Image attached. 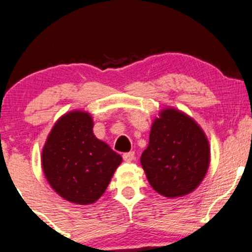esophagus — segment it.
<instances>
[{
	"instance_id": "1",
	"label": "esophagus",
	"mask_w": 252,
	"mask_h": 252,
	"mask_svg": "<svg viewBox=\"0 0 252 252\" xmlns=\"http://www.w3.org/2000/svg\"><path fill=\"white\" fill-rule=\"evenodd\" d=\"M134 152L130 151V152H126V154H123V159L126 162H131L134 159Z\"/></svg>"
}]
</instances>
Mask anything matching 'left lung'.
I'll return each instance as SVG.
<instances>
[{"label":"left lung","mask_w":252,"mask_h":252,"mask_svg":"<svg viewBox=\"0 0 252 252\" xmlns=\"http://www.w3.org/2000/svg\"><path fill=\"white\" fill-rule=\"evenodd\" d=\"M141 166L150 185L166 197L194 191L210 166V146L194 119L166 108L152 123Z\"/></svg>","instance_id":"1"}]
</instances>
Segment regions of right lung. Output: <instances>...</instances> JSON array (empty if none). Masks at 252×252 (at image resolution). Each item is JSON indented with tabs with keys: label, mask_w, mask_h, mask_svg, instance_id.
Listing matches in <instances>:
<instances>
[{
	"label": "right lung",
	"mask_w": 252,
	"mask_h": 252,
	"mask_svg": "<svg viewBox=\"0 0 252 252\" xmlns=\"http://www.w3.org/2000/svg\"><path fill=\"white\" fill-rule=\"evenodd\" d=\"M89 113L73 111L61 117L42 150V169L58 195L78 205L100 199L122 157L93 133Z\"/></svg>",
	"instance_id": "add662e5"
}]
</instances>
